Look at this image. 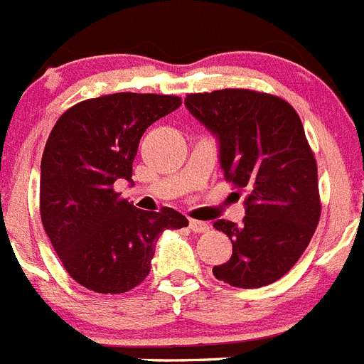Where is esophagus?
Wrapping results in <instances>:
<instances>
[{"label":"esophagus","mask_w":364,"mask_h":364,"mask_svg":"<svg viewBox=\"0 0 364 364\" xmlns=\"http://www.w3.org/2000/svg\"><path fill=\"white\" fill-rule=\"evenodd\" d=\"M188 227H191L194 232H207V230L210 229V225H208L207 221H201V220H191L188 221Z\"/></svg>","instance_id":"obj_1"}]
</instances>
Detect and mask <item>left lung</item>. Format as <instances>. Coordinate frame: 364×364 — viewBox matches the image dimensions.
I'll use <instances>...</instances> for the list:
<instances>
[{
    "label": "left lung",
    "mask_w": 364,
    "mask_h": 364,
    "mask_svg": "<svg viewBox=\"0 0 364 364\" xmlns=\"http://www.w3.org/2000/svg\"><path fill=\"white\" fill-rule=\"evenodd\" d=\"M186 109L218 141L227 181L249 192L243 223L218 220L232 255L214 277L235 287L277 282L308 247L321 218L317 163L286 100L249 90L194 93Z\"/></svg>",
    "instance_id": "1"
}]
</instances>
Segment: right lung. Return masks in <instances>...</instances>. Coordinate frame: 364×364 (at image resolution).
Listing matches in <instances>:
<instances>
[{"instance_id": "1", "label": "right lung", "mask_w": 364, "mask_h": 364, "mask_svg": "<svg viewBox=\"0 0 364 364\" xmlns=\"http://www.w3.org/2000/svg\"><path fill=\"white\" fill-rule=\"evenodd\" d=\"M179 106L172 95H106L69 107L47 139L40 166L43 229L65 271L91 291L134 289L150 273L161 232L188 225L173 208L141 210L113 191L117 181H132L148 126Z\"/></svg>"}]
</instances>
